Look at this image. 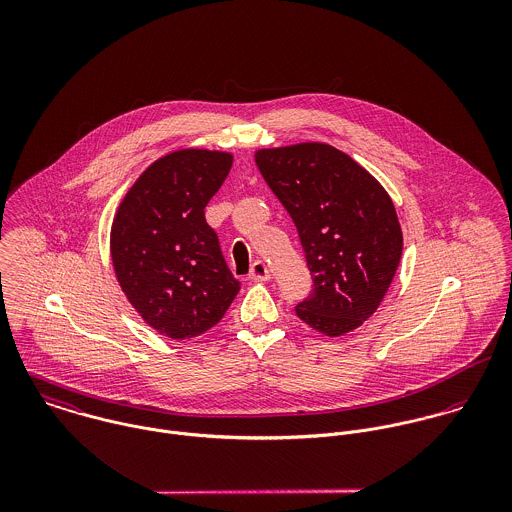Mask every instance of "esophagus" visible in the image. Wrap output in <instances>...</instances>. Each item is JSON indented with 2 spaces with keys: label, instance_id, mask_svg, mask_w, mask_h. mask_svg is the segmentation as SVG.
Here are the masks:
<instances>
[{
  "label": "esophagus",
  "instance_id": "esophagus-1",
  "mask_svg": "<svg viewBox=\"0 0 512 512\" xmlns=\"http://www.w3.org/2000/svg\"><path fill=\"white\" fill-rule=\"evenodd\" d=\"M248 278H250L252 282H266V280H270V270H268V266H266L262 260H256V262L252 264V268H250Z\"/></svg>",
  "mask_w": 512,
  "mask_h": 512
}]
</instances>
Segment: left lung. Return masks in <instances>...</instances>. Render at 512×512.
I'll use <instances>...</instances> for the list:
<instances>
[{"label":"left lung","instance_id":"1","mask_svg":"<svg viewBox=\"0 0 512 512\" xmlns=\"http://www.w3.org/2000/svg\"><path fill=\"white\" fill-rule=\"evenodd\" d=\"M256 165L290 213L311 274L297 317L329 337L363 325L388 292L402 230L382 185L327 144L260 149Z\"/></svg>","mask_w":512,"mask_h":512}]
</instances>
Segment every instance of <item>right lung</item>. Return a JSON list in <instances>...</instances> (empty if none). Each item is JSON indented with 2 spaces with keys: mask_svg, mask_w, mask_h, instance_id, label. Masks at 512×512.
<instances>
[{
  "mask_svg": "<svg viewBox=\"0 0 512 512\" xmlns=\"http://www.w3.org/2000/svg\"><path fill=\"white\" fill-rule=\"evenodd\" d=\"M230 165V153L173 151L147 167L116 213L110 234L116 278L147 325L165 337L203 335L240 290L205 220Z\"/></svg>",
  "mask_w": 512,
  "mask_h": 512,
  "instance_id": "add662e5",
  "label": "right lung"
}]
</instances>
